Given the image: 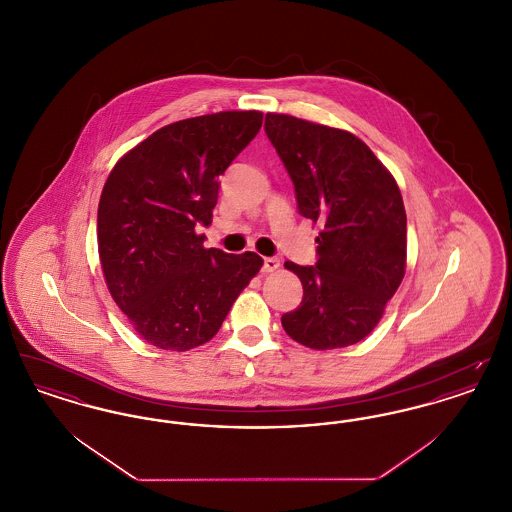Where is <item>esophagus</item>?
I'll use <instances>...</instances> for the list:
<instances>
[{
    "label": "esophagus",
    "instance_id": "obj_1",
    "mask_svg": "<svg viewBox=\"0 0 512 512\" xmlns=\"http://www.w3.org/2000/svg\"><path fill=\"white\" fill-rule=\"evenodd\" d=\"M278 267H280V261L276 257H267L263 261V272H274V270H278Z\"/></svg>",
    "mask_w": 512,
    "mask_h": 512
}]
</instances>
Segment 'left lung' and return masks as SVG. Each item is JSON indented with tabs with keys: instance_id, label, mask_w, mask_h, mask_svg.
<instances>
[{
	"instance_id": "obj_1",
	"label": "left lung",
	"mask_w": 512,
	"mask_h": 512,
	"mask_svg": "<svg viewBox=\"0 0 512 512\" xmlns=\"http://www.w3.org/2000/svg\"><path fill=\"white\" fill-rule=\"evenodd\" d=\"M265 132L292 178L299 215L320 224L315 267L284 263L299 276L303 299L282 326L311 349L365 340L405 276L401 192L351 132L276 113H267Z\"/></svg>"
}]
</instances>
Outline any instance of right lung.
I'll list each match as a JSON object with an SVG mask.
<instances>
[{"mask_svg":"<svg viewBox=\"0 0 512 512\" xmlns=\"http://www.w3.org/2000/svg\"><path fill=\"white\" fill-rule=\"evenodd\" d=\"M261 111H222L172 122L130 149L98 207L107 288L140 338L188 351L219 332L232 303L263 267L245 251L205 249L219 178L257 136Z\"/></svg>","mask_w":512,"mask_h":512,"instance_id":"obj_1","label":"right lung"}]
</instances>
